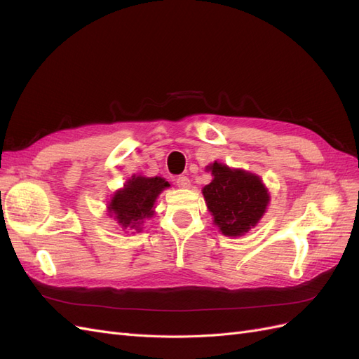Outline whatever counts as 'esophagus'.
<instances>
[{
  "instance_id": "34e87169",
  "label": "esophagus",
  "mask_w": 359,
  "mask_h": 359,
  "mask_svg": "<svg viewBox=\"0 0 359 359\" xmlns=\"http://www.w3.org/2000/svg\"><path fill=\"white\" fill-rule=\"evenodd\" d=\"M177 186L180 187V189H190V186H191V184H190V180L187 178V177H178L177 178Z\"/></svg>"
}]
</instances>
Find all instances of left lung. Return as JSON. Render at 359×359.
<instances>
[{"label": "left lung", "instance_id": "obj_1", "mask_svg": "<svg viewBox=\"0 0 359 359\" xmlns=\"http://www.w3.org/2000/svg\"><path fill=\"white\" fill-rule=\"evenodd\" d=\"M212 180L202 189L214 224L226 236H243L266 212L271 201L262 178L241 168L214 161L205 168Z\"/></svg>", "mask_w": 359, "mask_h": 359}]
</instances>
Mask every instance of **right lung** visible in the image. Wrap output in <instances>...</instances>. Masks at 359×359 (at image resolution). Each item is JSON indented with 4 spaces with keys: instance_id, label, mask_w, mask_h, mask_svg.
<instances>
[{
    "instance_id": "right-lung-1",
    "label": "right lung",
    "mask_w": 359,
    "mask_h": 359,
    "mask_svg": "<svg viewBox=\"0 0 359 359\" xmlns=\"http://www.w3.org/2000/svg\"><path fill=\"white\" fill-rule=\"evenodd\" d=\"M170 184L161 177H130L121 189H118L107 202V214L114 217L123 231L142 232L144 220L154 215L156 202L163 190Z\"/></svg>"
}]
</instances>
